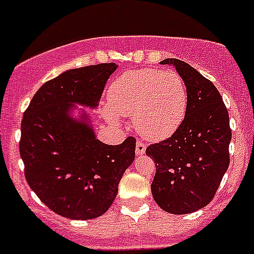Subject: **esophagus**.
<instances>
[{
	"instance_id": "34e87169",
	"label": "esophagus",
	"mask_w": 254,
	"mask_h": 254,
	"mask_svg": "<svg viewBox=\"0 0 254 254\" xmlns=\"http://www.w3.org/2000/svg\"><path fill=\"white\" fill-rule=\"evenodd\" d=\"M145 151H146V145L138 141V142L136 143V154H137L138 156H140V155L145 154Z\"/></svg>"
}]
</instances>
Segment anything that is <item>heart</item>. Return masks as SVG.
Instances as JSON below:
<instances>
[{"label":"heart","instance_id":"obj_1","mask_svg":"<svg viewBox=\"0 0 254 254\" xmlns=\"http://www.w3.org/2000/svg\"><path fill=\"white\" fill-rule=\"evenodd\" d=\"M104 120L121 125V116H132L136 129L151 141L170 137L185 120L188 93L174 69H131L114 78L108 87Z\"/></svg>","mask_w":254,"mask_h":254}]
</instances>
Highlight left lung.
Listing matches in <instances>:
<instances>
[{
    "label": "left lung",
    "instance_id": "obj_1",
    "mask_svg": "<svg viewBox=\"0 0 254 254\" xmlns=\"http://www.w3.org/2000/svg\"><path fill=\"white\" fill-rule=\"evenodd\" d=\"M160 64L176 67L186 82L188 102L179 128L146 149L156 167L151 193L169 214H190L208 205L228 170V109L215 85L196 68L176 58Z\"/></svg>",
    "mask_w": 254,
    "mask_h": 254
}]
</instances>
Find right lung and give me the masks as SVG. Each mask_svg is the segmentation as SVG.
Listing matches in <instances>:
<instances>
[{"instance_id": "obj_1", "label": "right lung", "mask_w": 254, "mask_h": 254, "mask_svg": "<svg viewBox=\"0 0 254 254\" xmlns=\"http://www.w3.org/2000/svg\"><path fill=\"white\" fill-rule=\"evenodd\" d=\"M117 67L100 64L67 69L42 85L24 113L20 155L26 182L61 216L90 220L107 212L134 160L133 137L121 145L102 142L89 112L78 108H98Z\"/></svg>"}]
</instances>
